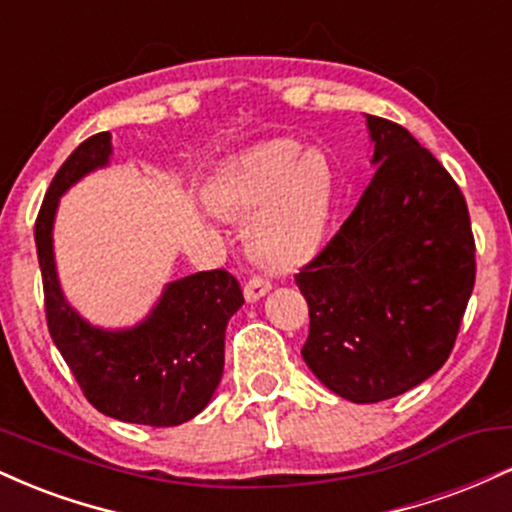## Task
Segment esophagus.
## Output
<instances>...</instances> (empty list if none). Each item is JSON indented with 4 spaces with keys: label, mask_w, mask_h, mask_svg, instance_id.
Listing matches in <instances>:
<instances>
[{
    "label": "esophagus",
    "mask_w": 512,
    "mask_h": 512,
    "mask_svg": "<svg viewBox=\"0 0 512 512\" xmlns=\"http://www.w3.org/2000/svg\"><path fill=\"white\" fill-rule=\"evenodd\" d=\"M269 291H272V281L262 279V276H252V279L248 281V284H245V289H243L245 301H248V303L260 301V298L267 296Z\"/></svg>",
    "instance_id": "34e87169"
}]
</instances>
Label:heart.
I'll list each match as a JSON object with an SVG mask.
<instances>
[{
	"label": "heart",
	"instance_id": "obj_1",
	"mask_svg": "<svg viewBox=\"0 0 512 512\" xmlns=\"http://www.w3.org/2000/svg\"><path fill=\"white\" fill-rule=\"evenodd\" d=\"M337 170L322 149L272 142L226 163L204 190L223 219H245L248 248L269 267H291L313 255L330 223Z\"/></svg>",
	"mask_w": 512,
	"mask_h": 512
}]
</instances>
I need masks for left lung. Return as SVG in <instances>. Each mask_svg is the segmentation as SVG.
<instances>
[{
	"label": "left lung",
	"mask_w": 512,
	"mask_h": 512,
	"mask_svg": "<svg viewBox=\"0 0 512 512\" xmlns=\"http://www.w3.org/2000/svg\"><path fill=\"white\" fill-rule=\"evenodd\" d=\"M366 125L378 170L296 274L310 310L303 361L356 404L402 395L448 361L477 276L457 182L402 125L375 115Z\"/></svg>",
	"instance_id": "obj_1"
}]
</instances>
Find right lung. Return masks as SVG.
Listing matches in <instances>:
<instances>
[{
	"label": "right lung",
	"mask_w": 512,
	"mask_h": 512,
	"mask_svg": "<svg viewBox=\"0 0 512 512\" xmlns=\"http://www.w3.org/2000/svg\"><path fill=\"white\" fill-rule=\"evenodd\" d=\"M110 154V132L76 146L52 178L35 219L48 330L101 414L127 424L180 426L195 419L219 387L226 325L245 298L236 276L211 269L170 281L146 320L127 330H101L76 313L57 279L52 223L64 192L108 166Z\"/></svg>",
	"instance_id": "add662e5"
}]
</instances>
